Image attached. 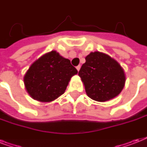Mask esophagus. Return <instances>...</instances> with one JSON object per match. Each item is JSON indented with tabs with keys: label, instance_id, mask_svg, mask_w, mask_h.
<instances>
[{
	"label": "esophagus",
	"instance_id": "34e87169",
	"mask_svg": "<svg viewBox=\"0 0 147 147\" xmlns=\"http://www.w3.org/2000/svg\"><path fill=\"white\" fill-rule=\"evenodd\" d=\"M80 68H81V65H78V66H76V69H77L78 71H79V70H80Z\"/></svg>",
	"mask_w": 147,
	"mask_h": 147
}]
</instances>
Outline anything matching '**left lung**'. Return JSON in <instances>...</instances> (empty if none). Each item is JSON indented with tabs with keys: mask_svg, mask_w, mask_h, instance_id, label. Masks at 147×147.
Listing matches in <instances>:
<instances>
[{
	"mask_svg": "<svg viewBox=\"0 0 147 147\" xmlns=\"http://www.w3.org/2000/svg\"><path fill=\"white\" fill-rule=\"evenodd\" d=\"M85 60L78 76L88 96L99 102L117 96L126 82L125 72L121 65L110 55L98 51L88 54Z\"/></svg>",
	"mask_w": 147,
	"mask_h": 147,
	"instance_id": "1",
	"label": "left lung"
}]
</instances>
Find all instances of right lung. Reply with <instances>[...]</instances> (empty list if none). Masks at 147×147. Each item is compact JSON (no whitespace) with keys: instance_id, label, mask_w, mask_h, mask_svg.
I'll use <instances>...</instances> for the list:
<instances>
[{"instance_id":"add662e5","label":"right lung","mask_w":147,"mask_h":147,"mask_svg":"<svg viewBox=\"0 0 147 147\" xmlns=\"http://www.w3.org/2000/svg\"><path fill=\"white\" fill-rule=\"evenodd\" d=\"M77 73L70 60L53 50L31 65L24 75V82L31 98L50 102L64 94L71 78Z\"/></svg>"}]
</instances>
